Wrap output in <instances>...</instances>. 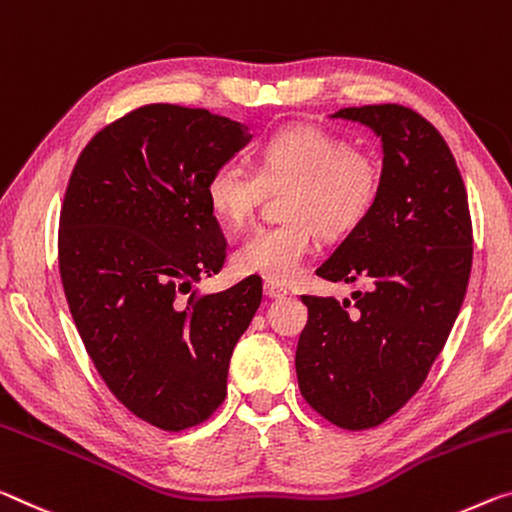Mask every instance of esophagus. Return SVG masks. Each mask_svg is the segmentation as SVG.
Returning a JSON list of instances; mask_svg holds the SVG:
<instances>
[{
  "label": "esophagus",
  "instance_id": "1",
  "mask_svg": "<svg viewBox=\"0 0 512 512\" xmlns=\"http://www.w3.org/2000/svg\"><path fill=\"white\" fill-rule=\"evenodd\" d=\"M264 294L269 298H285L289 296V291L285 287L275 285V282H264Z\"/></svg>",
  "mask_w": 512,
  "mask_h": 512
}]
</instances>
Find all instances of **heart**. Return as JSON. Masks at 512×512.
I'll use <instances>...</instances> for the list:
<instances>
[{"instance_id":"b5f03b06","label":"heart","mask_w":512,"mask_h":512,"mask_svg":"<svg viewBox=\"0 0 512 512\" xmlns=\"http://www.w3.org/2000/svg\"><path fill=\"white\" fill-rule=\"evenodd\" d=\"M383 186V166L346 136L316 125L282 127L257 148V168L227 159L207 180V202L223 225L239 230L255 216L266 191H285L287 221L257 227L234 250L243 275L294 280L316 232L337 239L371 214Z\"/></svg>"}]
</instances>
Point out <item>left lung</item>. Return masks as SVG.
Returning a JSON list of instances; mask_svg holds the SVG:
<instances>
[{"mask_svg":"<svg viewBox=\"0 0 512 512\" xmlns=\"http://www.w3.org/2000/svg\"><path fill=\"white\" fill-rule=\"evenodd\" d=\"M383 141V186L371 214L316 275L367 280L351 300L300 296L296 348L303 399L330 424L364 431L399 412L431 371L465 300L472 216L442 134L401 104L339 109Z\"/></svg>","mask_w":512,"mask_h":512,"instance_id":"obj_1","label":"left lung"}]
</instances>
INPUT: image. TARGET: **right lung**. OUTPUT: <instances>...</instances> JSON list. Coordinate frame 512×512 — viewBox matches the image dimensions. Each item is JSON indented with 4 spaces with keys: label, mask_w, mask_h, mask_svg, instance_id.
<instances>
[{
    "label": "right lung",
    "mask_w": 512,
    "mask_h": 512,
    "mask_svg": "<svg viewBox=\"0 0 512 512\" xmlns=\"http://www.w3.org/2000/svg\"><path fill=\"white\" fill-rule=\"evenodd\" d=\"M248 141L207 109L145 104L100 129L72 168L59 218L70 314L111 394L161 431L214 415L262 303L257 275L193 291L223 269L227 248L207 180Z\"/></svg>",
    "instance_id": "1"
}]
</instances>
